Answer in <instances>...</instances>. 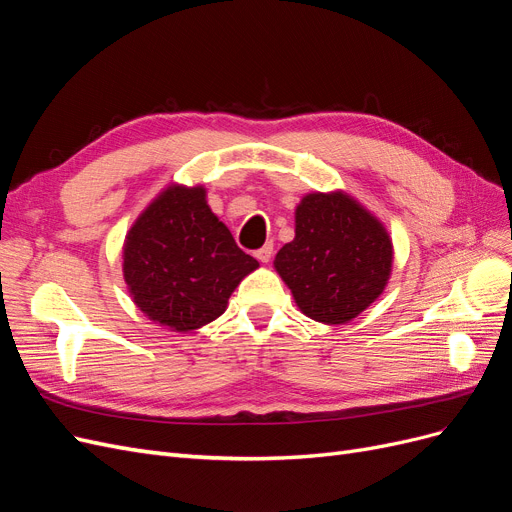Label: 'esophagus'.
I'll list each match as a JSON object with an SVG mask.
<instances>
[{
  "mask_svg": "<svg viewBox=\"0 0 512 512\" xmlns=\"http://www.w3.org/2000/svg\"><path fill=\"white\" fill-rule=\"evenodd\" d=\"M271 256H273V245H271V243L262 245L260 250H256V258H258L260 262H265V265H267V262L271 260Z\"/></svg>",
  "mask_w": 512,
  "mask_h": 512,
  "instance_id": "esophagus-1",
  "label": "esophagus"
}]
</instances>
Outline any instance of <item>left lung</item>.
Returning a JSON list of instances; mask_svg holds the SVG:
<instances>
[{
    "instance_id": "1",
    "label": "left lung",
    "mask_w": 512,
    "mask_h": 512,
    "mask_svg": "<svg viewBox=\"0 0 512 512\" xmlns=\"http://www.w3.org/2000/svg\"><path fill=\"white\" fill-rule=\"evenodd\" d=\"M393 254L389 230L354 196L309 192L294 209V239L275 254L273 269L307 318L346 324L384 292Z\"/></svg>"
}]
</instances>
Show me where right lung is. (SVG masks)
Listing matches in <instances>:
<instances>
[{
	"mask_svg": "<svg viewBox=\"0 0 512 512\" xmlns=\"http://www.w3.org/2000/svg\"><path fill=\"white\" fill-rule=\"evenodd\" d=\"M121 271L134 305L158 327L192 333L220 318L260 265L207 205L205 185L168 183L130 226Z\"/></svg>",
	"mask_w": 512,
	"mask_h": 512,
	"instance_id": "right-lung-1",
	"label": "right lung"
}]
</instances>
